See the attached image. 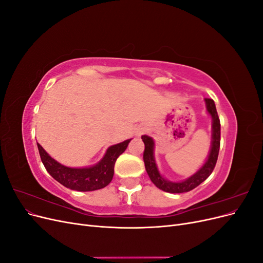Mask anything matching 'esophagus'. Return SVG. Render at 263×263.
<instances>
[{
    "label": "esophagus",
    "instance_id": "obj_1",
    "mask_svg": "<svg viewBox=\"0 0 263 263\" xmlns=\"http://www.w3.org/2000/svg\"><path fill=\"white\" fill-rule=\"evenodd\" d=\"M142 133H144V128H139V129L137 130V133H136L137 136H140V135H141Z\"/></svg>",
    "mask_w": 263,
    "mask_h": 263
}]
</instances>
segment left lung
<instances>
[{
    "label": "left lung",
    "instance_id": "left-lung-1",
    "mask_svg": "<svg viewBox=\"0 0 263 263\" xmlns=\"http://www.w3.org/2000/svg\"><path fill=\"white\" fill-rule=\"evenodd\" d=\"M206 110L212 117V144L208 159L205 163L198 169L193 176L190 178L180 181V182H172L166 180L161 176V173L158 170V165L155 159V141L154 139L144 135L141 136L142 141L145 144L144 151V162L146 166V171L150 180L153 181L154 184L160 190L168 193H184L189 191L195 189L208 179L211 173L213 172L215 164H216L218 153H219V145H220V122L216 110V106L212 99H205Z\"/></svg>",
    "mask_w": 263,
    "mask_h": 263
}]
</instances>
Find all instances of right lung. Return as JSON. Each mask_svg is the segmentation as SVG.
Segmentation results:
<instances>
[{"instance_id": "1", "label": "right lung", "mask_w": 263, "mask_h": 263, "mask_svg": "<svg viewBox=\"0 0 263 263\" xmlns=\"http://www.w3.org/2000/svg\"><path fill=\"white\" fill-rule=\"evenodd\" d=\"M130 140L132 139H127L117 145L110 146L102 160L86 168H70V166L63 165L47 154L38 142L37 147L46 170L55 181L68 189L87 192V191L103 189L109 184L114 176L116 159L126 150Z\"/></svg>"}]
</instances>
